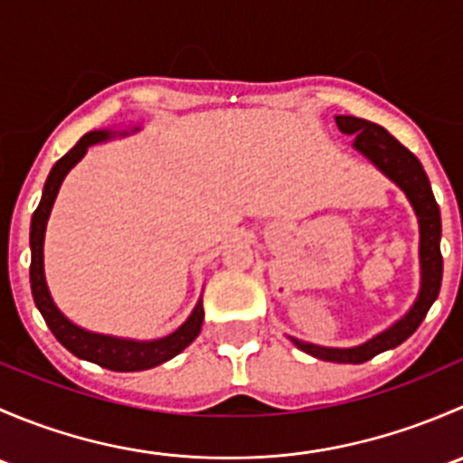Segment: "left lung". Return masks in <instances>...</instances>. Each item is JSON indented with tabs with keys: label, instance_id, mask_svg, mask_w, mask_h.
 <instances>
[{
	"label": "left lung",
	"instance_id": "1",
	"mask_svg": "<svg viewBox=\"0 0 463 463\" xmlns=\"http://www.w3.org/2000/svg\"><path fill=\"white\" fill-rule=\"evenodd\" d=\"M335 125L347 137H356L352 143L354 149L361 152L392 184L403 190L419 222L421 287H419V296L408 309V314L401 316L394 325L383 329L381 334L372 335L363 345H356V347H322V345L305 343V340L288 335V340L298 349L311 354L314 358H320V361L361 365V363L374 358L376 354L399 347L403 340H408L426 318L432 302L437 300L443 275V258L441 249H439V244H441V214H439L430 181H428V175L421 163H419V158L396 141L387 129H383L376 123H370V120L356 118V116H335Z\"/></svg>",
	"mask_w": 463,
	"mask_h": 463
}]
</instances>
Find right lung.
<instances>
[{
  "mask_svg": "<svg viewBox=\"0 0 463 463\" xmlns=\"http://www.w3.org/2000/svg\"><path fill=\"white\" fill-rule=\"evenodd\" d=\"M141 128L123 129V132H111V129H96V132H89L80 138L53 167H51L49 176H46L44 190H42V199L37 210L33 213L31 219V291L35 307L40 309L42 318H44L49 329L53 331L55 338L73 354V356L82 358V361L96 363V365L107 367L111 372H143L152 370V367L161 365V363L170 361L176 354L184 352L190 343L199 335L203 322V300L199 298L197 307L193 309V314L188 316V320L175 329L172 334L163 335L156 340H134V338H118V335H107V334H96V331H89L78 326L76 322H71L62 311L58 309V305L51 298L49 287H46L44 278V232H46V222H49L51 208H53L55 197L60 193V185H62L64 176L71 172V167L80 161L87 154V149L91 145L105 143L109 138H114L116 134L120 137H128L129 132H138Z\"/></svg>",
  "mask_w": 463,
  "mask_h": 463,
  "instance_id": "add662e5",
  "label": "right lung"
}]
</instances>
